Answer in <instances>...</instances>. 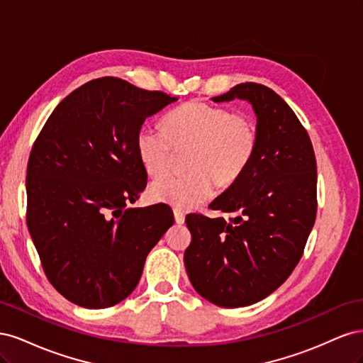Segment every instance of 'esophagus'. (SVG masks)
<instances>
[{
  "instance_id": "esophagus-1",
  "label": "esophagus",
  "mask_w": 363,
  "mask_h": 363,
  "mask_svg": "<svg viewBox=\"0 0 363 363\" xmlns=\"http://www.w3.org/2000/svg\"><path fill=\"white\" fill-rule=\"evenodd\" d=\"M174 218H175V223H177V224L184 223V213L182 211H177V208L174 211Z\"/></svg>"
}]
</instances>
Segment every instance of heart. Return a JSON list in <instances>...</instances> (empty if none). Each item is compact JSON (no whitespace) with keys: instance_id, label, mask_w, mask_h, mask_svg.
Here are the masks:
<instances>
[{"instance_id":"1","label":"heart","mask_w":363,"mask_h":363,"mask_svg":"<svg viewBox=\"0 0 363 363\" xmlns=\"http://www.w3.org/2000/svg\"><path fill=\"white\" fill-rule=\"evenodd\" d=\"M163 128L142 127L136 135L139 160L150 177L168 174L175 151H188L184 177H167L152 183V200L177 211H189L208 200L213 183L233 184L256 155L259 131L256 121L244 112L221 106L189 101L163 118Z\"/></svg>"}]
</instances>
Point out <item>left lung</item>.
<instances>
[{"instance_id":"left-lung-1","label":"left lung","mask_w":363,"mask_h":363,"mask_svg":"<svg viewBox=\"0 0 363 363\" xmlns=\"http://www.w3.org/2000/svg\"><path fill=\"white\" fill-rule=\"evenodd\" d=\"M251 103L259 144L250 167L211 203L224 218L186 216L184 267L194 289L221 307L257 303L286 280L316 218V159L309 135L280 95L240 83L215 103Z\"/></svg>"}]
</instances>
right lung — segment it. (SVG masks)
I'll use <instances>...</instances> for the list:
<instances>
[{
    "mask_svg": "<svg viewBox=\"0 0 363 363\" xmlns=\"http://www.w3.org/2000/svg\"><path fill=\"white\" fill-rule=\"evenodd\" d=\"M174 101L101 77L63 98L33 144L27 227L47 279L77 306L106 309L127 298L174 224L167 204L127 207L147 186L138 131Z\"/></svg>",
    "mask_w": 363,
    "mask_h": 363,
    "instance_id": "obj_1",
    "label": "right lung"
}]
</instances>
